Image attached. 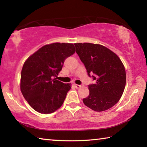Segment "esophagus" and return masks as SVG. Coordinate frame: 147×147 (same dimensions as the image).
I'll use <instances>...</instances> for the list:
<instances>
[{
	"label": "esophagus",
	"mask_w": 147,
	"mask_h": 147,
	"mask_svg": "<svg viewBox=\"0 0 147 147\" xmlns=\"http://www.w3.org/2000/svg\"><path fill=\"white\" fill-rule=\"evenodd\" d=\"M81 86H82V85H78V84H74V87H75L76 89L80 88Z\"/></svg>",
	"instance_id": "34e87169"
}]
</instances>
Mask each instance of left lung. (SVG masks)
<instances>
[{
    "instance_id": "1",
    "label": "left lung",
    "mask_w": 147,
    "mask_h": 147,
    "mask_svg": "<svg viewBox=\"0 0 147 147\" xmlns=\"http://www.w3.org/2000/svg\"><path fill=\"white\" fill-rule=\"evenodd\" d=\"M76 53L94 84L88 86L89 94L83 98L86 106L96 111L111 108L118 102L126 85L123 63L112 51L101 45L75 43Z\"/></svg>"
}]
</instances>
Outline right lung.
<instances>
[{
  "label": "right lung",
  "mask_w": 147,
  "mask_h": 147,
  "mask_svg": "<svg viewBox=\"0 0 147 147\" xmlns=\"http://www.w3.org/2000/svg\"><path fill=\"white\" fill-rule=\"evenodd\" d=\"M75 53L72 43L47 45L24 62L21 71V91L32 108L51 113L60 108L71 84L57 80L66 58Z\"/></svg>",
  "instance_id": "add662e5"
}]
</instances>
